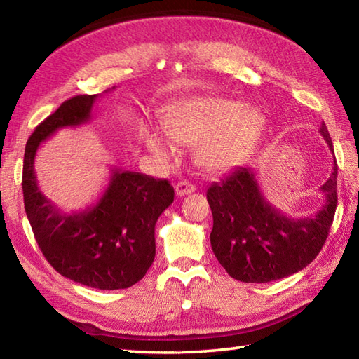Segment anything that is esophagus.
Returning <instances> with one entry per match:
<instances>
[{"label":"esophagus","mask_w":359,"mask_h":359,"mask_svg":"<svg viewBox=\"0 0 359 359\" xmlns=\"http://www.w3.org/2000/svg\"><path fill=\"white\" fill-rule=\"evenodd\" d=\"M196 191V187L193 184H189V182H179L177 185H175V194L177 196H187V194H191Z\"/></svg>","instance_id":"1"}]
</instances>
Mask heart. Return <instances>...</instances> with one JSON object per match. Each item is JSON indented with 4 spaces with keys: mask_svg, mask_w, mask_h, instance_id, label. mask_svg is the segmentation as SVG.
Masks as SVG:
<instances>
[{
    "mask_svg": "<svg viewBox=\"0 0 359 359\" xmlns=\"http://www.w3.org/2000/svg\"><path fill=\"white\" fill-rule=\"evenodd\" d=\"M262 128L261 114L243 109L241 103L219 97H202L187 102L166 121L171 140L199 144L197 160L207 171L222 172L239 165ZM147 148L160 158H171L174 147L165 137L148 129L143 135Z\"/></svg>",
    "mask_w": 359,
    "mask_h": 359,
    "instance_id": "b5f03b06",
    "label": "heart"
}]
</instances>
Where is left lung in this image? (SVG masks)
Returning a JSON list of instances; mask_svg holds the SVG:
<instances>
[{
	"label": "left lung",
	"mask_w": 359,
	"mask_h": 359,
	"mask_svg": "<svg viewBox=\"0 0 359 359\" xmlns=\"http://www.w3.org/2000/svg\"><path fill=\"white\" fill-rule=\"evenodd\" d=\"M333 152L325 123L319 128ZM337 160L321 187L325 202L313 217L294 219L265 201L251 168L215 182L207 191L212 212L211 248L231 278L241 282L278 280L307 266L321 251L337 211Z\"/></svg>",
	"instance_id": "1"
}]
</instances>
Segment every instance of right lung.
I'll list each match as a JSON object with an SVG mask.
<instances>
[{
	"label": "right lung",
	"mask_w": 359,
	"mask_h": 359,
	"mask_svg": "<svg viewBox=\"0 0 359 359\" xmlns=\"http://www.w3.org/2000/svg\"><path fill=\"white\" fill-rule=\"evenodd\" d=\"M98 95H75L41 121L29 137L22 163V196L38 247L62 276L98 290L139 282L156 256V222L174 201L168 180L112 170L108 188L93 207L62 212L36 185L35 156L58 129L90 118Z\"/></svg>",
	"instance_id": "right-lung-1"
}]
</instances>
